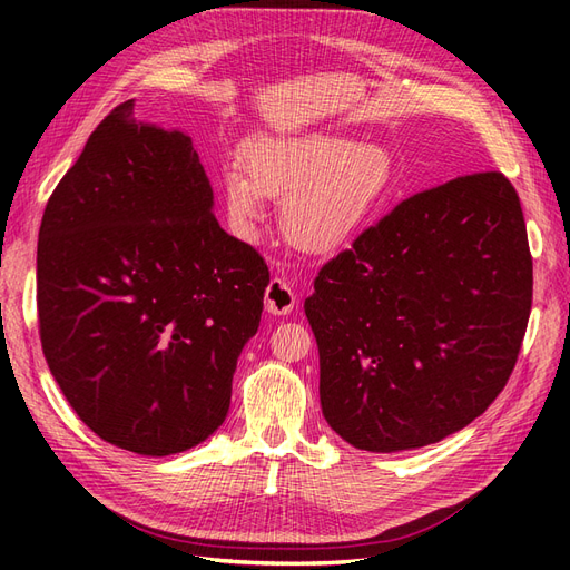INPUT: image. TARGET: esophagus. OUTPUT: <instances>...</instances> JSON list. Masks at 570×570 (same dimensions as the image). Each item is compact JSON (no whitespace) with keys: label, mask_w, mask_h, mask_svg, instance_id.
Wrapping results in <instances>:
<instances>
[{"label":"esophagus","mask_w":570,"mask_h":570,"mask_svg":"<svg viewBox=\"0 0 570 570\" xmlns=\"http://www.w3.org/2000/svg\"><path fill=\"white\" fill-rule=\"evenodd\" d=\"M266 312L275 314V316H285L295 308V292L283 281V278H273L266 287Z\"/></svg>","instance_id":"34e87169"}]
</instances>
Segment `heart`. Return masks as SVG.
<instances>
[{"label": "heart", "instance_id": "1", "mask_svg": "<svg viewBox=\"0 0 570 570\" xmlns=\"http://www.w3.org/2000/svg\"><path fill=\"white\" fill-rule=\"evenodd\" d=\"M245 174L220 178V199L237 237L252 239L278 199L287 243L306 254H333L381 216L396 189V161L381 145L344 135L266 137L243 154Z\"/></svg>", "mask_w": 570, "mask_h": 570}]
</instances>
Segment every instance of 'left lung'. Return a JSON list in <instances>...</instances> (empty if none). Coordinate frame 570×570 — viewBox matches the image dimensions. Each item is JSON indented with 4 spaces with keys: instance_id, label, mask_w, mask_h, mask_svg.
<instances>
[{
    "instance_id": "8db88e82",
    "label": "left lung",
    "mask_w": 570,
    "mask_h": 570,
    "mask_svg": "<svg viewBox=\"0 0 570 570\" xmlns=\"http://www.w3.org/2000/svg\"><path fill=\"white\" fill-rule=\"evenodd\" d=\"M532 304L519 195L497 170L396 204L327 262L304 312L321 409L356 450H416L504 390Z\"/></svg>"
}]
</instances>
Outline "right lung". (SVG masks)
Here are the masks:
<instances>
[{"label": "right lung", "mask_w": 570, "mask_h": 570, "mask_svg": "<svg viewBox=\"0 0 570 570\" xmlns=\"http://www.w3.org/2000/svg\"><path fill=\"white\" fill-rule=\"evenodd\" d=\"M132 109L128 99L101 120L45 206L40 340L92 433L168 456L226 421L271 278L218 226L193 137Z\"/></svg>", "instance_id": "obj_1"}]
</instances>
